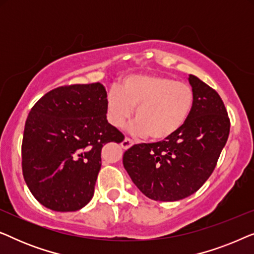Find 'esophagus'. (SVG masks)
<instances>
[{
  "instance_id": "1",
  "label": "esophagus",
  "mask_w": 254,
  "mask_h": 254,
  "mask_svg": "<svg viewBox=\"0 0 254 254\" xmlns=\"http://www.w3.org/2000/svg\"><path fill=\"white\" fill-rule=\"evenodd\" d=\"M131 145H133V141L130 140V138H128V137H126L125 138V140L121 142V147H123L125 150H127V149H129Z\"/></svg>"
}]
</instances>
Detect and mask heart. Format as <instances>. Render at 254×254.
Instances as JSON below:
<instances>
[{"mask_svg":"<svg viewBox=\"0 0 254 254\" xmlns=\"http://www.w3.org/2000/svg\"><path fill=\"white\" fill-rule=\"evenodd\" d=\"M194 104V92L189 84L161 75L126 76L119 89L106 97L107 120L121 128L131 119L133 131L152 140H165L176 134L189 119Z\"/></svg>","mask_w":254,"mask_h":254,"instance_id":"heart-1","label":"heart"}]
</instances>
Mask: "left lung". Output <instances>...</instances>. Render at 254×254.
<instances>
[{"label": "left lung", "mask_w": 254, "mask_h": 254, "mask_svg": "<svg viewBox=\"0 0 254 254\" xmlns=\"http://www.w3.org/2000/svg\"><path fill=\"white\" fill-rule=\"evenodd\" d=\"M194 92L192 112L185 125L164 141L135 144L123 163L131 182L156 201H178L206 183L227 143L230 120L218 93L190 75Z\"/></svg>", "instance_id": "8db88e82"}]
</instances>
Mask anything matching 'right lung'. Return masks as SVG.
<instances>
[{
    "label": "right lung",
    "mask_w": 254,
    "mask_h": 254,
    "mask_svg": "<svg viewBox=\"0 0 254 254\" xmlns=\"http://www.w3.org/2000/svg\"><path fill=\"white\" fill-rule=\"evenodd\" d=\"M105 86H60L38 100L27 117L22 144L25 183L48 209L75 211L95 192L100 152L124 135L106 119Z\"/></svg>",
    "instance_id": "right-lung-1"
}]
</instances>
